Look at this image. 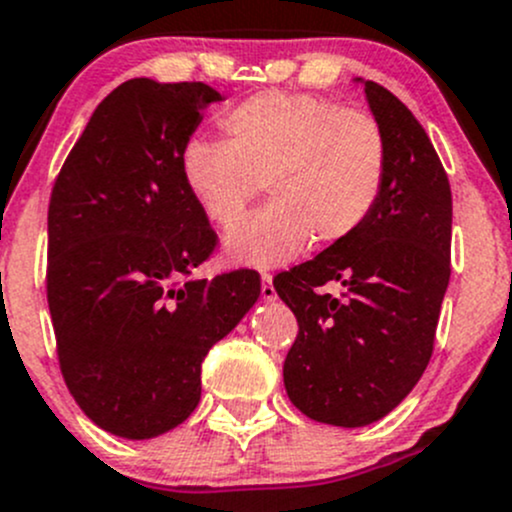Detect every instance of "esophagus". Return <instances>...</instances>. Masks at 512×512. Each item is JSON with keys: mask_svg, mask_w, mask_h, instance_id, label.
Instances as JSON below:
<instances>
[{"mask_svg": "<svg viewBox=\"0 0 512 512\" xmlns=\"http://www.w3.org/2000/svg\"><path fill=\"white\" fill-rule=\"evenodd\" d=\"M261 298L276 300V288H273V276L268 271L261 273Z\"/></svg>", "mask_w": 512, "mask_h": 512, "instance_id": "esophagus-1", "label": "esophagus"}]
</instances>
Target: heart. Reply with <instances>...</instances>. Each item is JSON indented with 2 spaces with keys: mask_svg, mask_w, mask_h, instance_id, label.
<instances>
[{
  "mask_svg": "<svg viewBox=\"0 0 512 512\" xmlns=\"http://www.w3.org/2000/svg\"><path fill=\"white\" fill-rule=\"evenodd\" d=\"M224 140L182 150L189 197L214 226L233 229L263 183L272 204L231 231L226 251L276 266L310 239L333 246L365 226L387 182V135L372 113L313 93L268 91L219 115Z\"/></svg>",
  "mask_w": 512,
  "mask_h": 512,
  "instance_id": "1",
  "label": "heart"
}]
</instances>
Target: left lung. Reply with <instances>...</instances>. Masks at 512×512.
Returning a JSON list of instances; mask_svg holds the SVG:
<instances>
[{"instance_id": "left-lung-1", "label": "left lung", "mask_w": 512, "mask_h": 512, "mask_svg": "<svg viewBox=\"0 0 512 512\" xmlns=\"http://www.w3.org/2000/svg\"><path fill=\"white\" fill-rule=\"evenodd\" d=\"M387 135L382 199L357 234L281 271L298 320L283 362L291 402L333 426H367L407 397L434 352L451 276V187L429 135L394 93L365 81ZM337 280L340 299L318 287Z\"/></svg>"}]
</instances>
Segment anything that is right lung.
I'll list each match as a JSON object with an SVG mask.
<instances>
[{
  "instance_id": "1",
  "label": "right lung",
  "mask_w": 512,
  "mask_h": 512,
  "mask_svg": "<svg viewBox=\"0 0 512 512\" xmlns=\"http://www.w3.org/2000/svg\"><path fill=\"white\" fill-rule=\"evenodd\" d=\"M217 100L202 81L120 83L51 189L46 298L63 382L123 439L165 434L197 409L204 357L261 295L251 268L192 278L219 236L179 160Z\"/></svg>"
}]
</instances>
